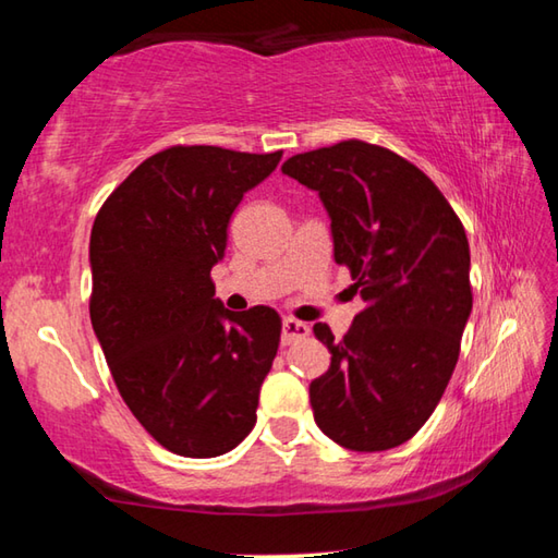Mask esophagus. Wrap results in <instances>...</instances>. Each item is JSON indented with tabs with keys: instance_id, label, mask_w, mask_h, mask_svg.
<instances>
[{
	"instance_id": "1",
	"label": "esophagus",
	"mask_w": 558,
	"mask_h": 558,
	"mask_svg": "<svg viewBox=\"0 0 558 558\" xmlns=\"http://www.w3.org/2000/svg\"><path fill=\"white\" fill-rule=\"evenodd\" d=\"M310 335V327L305 323H298V319H282V344H295L300 339H305Z\"/></svg>"
}]
</instances>
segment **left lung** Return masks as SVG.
Returning a JSON list of instances; mask_svg holds the SVG:
<instances>
[{
    "label": "left lung",
    "instance_id": "obj_1",
    "mask_svg": "<svg viewBox=\"0 0 558 558\" xmlns=\"http://www.w3.org/2000/svg\"><path fill=\"white\" fill-rule=\"evenodd\" d=\"M282 174L319 194L335 260L364 310L335 339L315 337L332 364L310 384L315 423L356 452L401 446L436 411L472 310L470 245L430 179L391 149L344 140L290 157Z\"/></svg>",
    "mask_w": 558,
    "mask_h": 558
}]
</instances>
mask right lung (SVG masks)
I'll list each match as a JSON object with an SVG mask.
<instances>
[{"instance_id":"add662e5","label":"right lung","mask_w":558,"mask_h":558,"mask_svg":"<svg viewBox=\"0 0 558 558\" xmlns=\"http://www.w3.org/2000/svg\"><path fill=\"white\" fill-rule=\"evenodd\" d=\"M282 153L177 145L147 157L90 231V323L132 415L184 458L233 450L256 426L280 315L214 298L229 221Z\"/></svg>"}]
</instances>
